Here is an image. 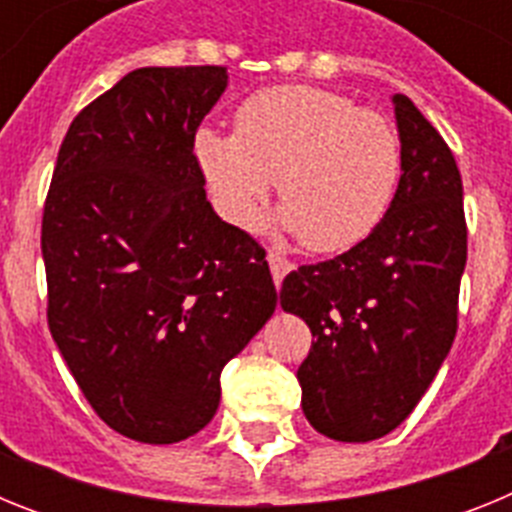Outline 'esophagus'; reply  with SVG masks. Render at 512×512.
<instances>
[{
  "mask_svg": "<svg viewBox=\"0 0 512 512\" xmlns=\"http://www.w3.org/2000/svg\"><path fill=\"white\" fill-rule=\"evenodd\" d=\"M266 261H269V269H271V277H274V284H282V279L287 277L289 271H292V261L284 259L282 253L277 251H269L266 253Z\"/></svg>",
  "mask_w": 512,
  "mask_h": 512,
  "instance_id": "1",
  "label": "esophagus"
}]
</instances>
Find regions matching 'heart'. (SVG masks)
Masks as SVG:
<instances>
[{
  "label": "heart",
  "instance_id": "b5f03b06",
  "mask_svg": "<svg viewBox=\"0 0 512 512\" xmlns=\"http://www.w3.org/2000/svg\"><path fill=\"white\" fill-rule=\"evenodd\" d=\"M194 156L233 225H248L274 179L284 228L307 251L356 246L390 210L402 148L387 117L318 87H271L235 110L233 133L200 130Z\"/></svg>",
  "mask_w": 512,
  "mask_h": 512
}]
</instances>
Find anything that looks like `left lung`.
I'll return each instance as SVG.
<instances>
[{"label":"left lung","instance_id":"1","mask_svg":"<svg viewBox=\"0 0 512 512\" xmlns=\"http://www.w3.org/2000/svg\"><path fill=\"white\" fill-rule=\"evenodd\" d=\"M402 176L382 223L336 259L300 266L279 300L310 328L297 369L318 433L364 443L387 436L431 387L459 323L467 220L446 140L395 94Z\"/></svg>","mask_w":512,"mask_h":512}]
</instances>
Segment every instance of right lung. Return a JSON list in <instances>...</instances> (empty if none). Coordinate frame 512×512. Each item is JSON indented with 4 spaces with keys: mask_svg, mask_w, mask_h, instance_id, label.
<instances>
[{
    "mask_svg": "<svg viewBox=\"0 0 512 512\" xmlns=\"http://www.w3.org/2000/svg\"><path fill=\"white\" fill-rule=\"evenodd\" d=\"M225 66H148L71 122L43 210L48 328L94 413L140 443L202 431L277 307L266 251L215 215L194 135Z\"/></svg>",
    "mask_w": 512,
    "mask_h": 512,
    "instance_id": "right-lung-1",
    "label": "right lung"
}]
</instances>
